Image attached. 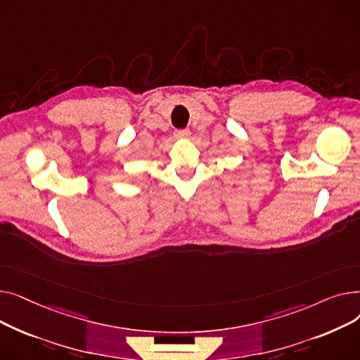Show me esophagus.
I'll use <instances>...</instances> for the list:
<instances>
[{
  "label": "esophagus",
  "instance_id": "34e87169",
  "mask_svg": "<svg viewBox=\"0 0 360 360\" xmlns=\"http://www.w3.org/2000/svg\"><path fill=\"white\" fill-rule=\"evenodd\" d=\"M190 134H191L190 129H176L175 131L176 139H186V137H190Z\"/></svg>",
  "mask_w": 360,
  "mask_h": 360
}]
</instances>
